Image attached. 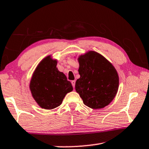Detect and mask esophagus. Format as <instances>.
<instances>
[{"mask_svg": "<svg viewBox=\"0 0 149 149\" xmlns=\"http://www.w3.org/2000/svg\"><path fill=\"white\" fill-rule=\"evenodd\" d=\"M71 83H72V86H73V87H74V88H75V80H73V81H71Z\"/></svg>", "mask_w": 149, "mask_h": 149, "instance_id": "obj_1", "label": "esophagus"}]
</instances>
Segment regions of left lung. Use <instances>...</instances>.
Masks as SVG:
<instances>
[{"mask_svg": "<svg viewBox=\"0 0 149 149\" xmlns=\"http://www.w3.org/2000/svg\"><path fill=\"white\" fill-rule=\"evenodd\" d=\"M80 77L75 82V91L84 104L100 109L110 104L119 87L118 72L111 63L93 50L78 58Z\"/></svg>", "mask_w": 149, "mask_h": 149, "instance_id": "1", "label": "left lung"}]
</instances>
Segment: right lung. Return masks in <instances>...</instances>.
Wrapping results in <instances>:
<instances>
[{"instance_id":"right-lung-1","label":"right lung","mask_w":149,"mask_h":149,"mask_svg":"<svg viewBox=\"0 0 149 149\" xmlns=\"http://www.w3.org/2000/svg\"><path fill=\"white\" fill-rule=\"evenodd\" d=\"M57 60L48 56L37 65L30 81L31 95L40 107L51 110L62 104L68 93L73 91L70 81L56 68Z\"/></svg>"}]
</instances>
